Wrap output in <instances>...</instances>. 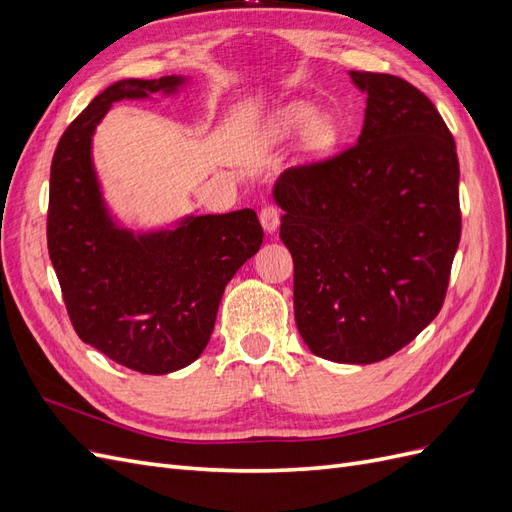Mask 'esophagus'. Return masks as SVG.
<instances>
[{
	"instance_id": "1",
	"label": "esophagus",
	"mask_w": 512,
	"mask_h": 512,
	"mask_svg": "<svg viewBox=\"0 0 512 512\" xmlns=\"http://www.w3.org/2000/svg\"><path fill=\"white\" fill-rule=\"evenodd\" d=\"M260 224L267 232H275V228L280 226V218H282V211L277 209L275 205H265L260 209Z\"/></svg>"
}]
</instances>
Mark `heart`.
Instances as JSON below:
<instances>
[{
  "mask_svg": "<svg viewBox=\"0 0 512 512\" xmlns=\"http://www.w3.org/2000/svg\"><path fill=\"white\" fill-rule=\"evenodd\" d=\"M314 114L316 111L312 104L292 102L280 115H277L275 130L277 134L284 136L305 128V136H303L305 149L309 153H314V156H322V153H327L331 149L335 141V126L327 115H317L314 118Z\"/></svg>",
  "mask_w": 512,
  "mask_h": 512,
  "instance_id": "obj_1",
  "label": "heart"
}]
</instances>
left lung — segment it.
Wrapping results in <instances>:
<instances>
[{"instance_id": "8db88e82", "label": "left lung", "mask_w": 512, "mask_h": 512, "mask_svg": "<svg viewBox=\"0 0 512 512\" xmlns=\"http://www.w3.org/2000/svg\"><path fill=\"white\" fill-rule=\"evenodd\" d=\"M367 94L359 141L290 166L273 196L294 262V318L316 356L378 363L442 309L461 237L455 138L393 74L350 70Z\"/></svg>"}]
</instances>
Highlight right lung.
I'll use <instances>...</instances> for the list:
<instances>
[{"label":"right lung","mask_w":512,"mask_h":512,"mask_svg":"<svg viewBox=\"0 0 512 512\" xmlns=\"http://www.w3.org/2000/svg\"><path fill=\"white\" fill-rule=\"evenodd\" d=\"M181 76L123 79L89 102L61 134L46 243L72 327L108 359L170 374L196 361L213 333L226 284L262 245L256 211L198 215L175 230L134 235L106 213L91 136L113 102L173 94Z\"/></svg>","instance_id":"1"}]
</instances>
